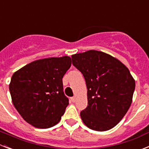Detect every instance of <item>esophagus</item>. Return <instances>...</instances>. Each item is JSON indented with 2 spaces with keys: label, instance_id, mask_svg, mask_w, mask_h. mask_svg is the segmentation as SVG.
Here are the masks:
<instances>
[{
  "label": "esophagus",
  "instance_id": "esophagus-1",
  "mask_svg": "<svg viewBox=\"0 0 149 149\" xmlns=\"http://www.w3.org/2000/svg\"><path fill=\"white\" fill-rule=\"evenodd\" d=\"M70 99H71V101H72V102H75V101H76V98H75V97H72V98H71Z\"/></svg>",
  "mask_w": 149,
  "mask_h": 149
}]
</instances>
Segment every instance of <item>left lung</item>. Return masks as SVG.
Listing matches in <instances>:
<instances>
[{
	"instance_id": "obj_1",
	"label": "left lung",
	"mask_w": 149,
	"mask_h": 149,
	"mask_svg": "<svg viewBox=\"0 0 149 149\" xmlns=\"http://www.w3.org/2000/svg\"><path fill=\"white\" fill-rule=\"evenodd\" d=\"M72 60L87 87L88 105L81 112L83 122L94 131L113 128L132 102L135 81L128 68L113 56L95 50L72 55Z\"/></svg>"
}]
</instances>
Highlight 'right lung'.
Masks as SVG:
<instances>
[{"label":"right lung","instance_id":"add662e5","mask_svg":"<svg viewBox=\"0 0 149 149\" xmlns=\"http://www.w3.org/2000/svg\"><path fill=\"white\" fill-rule=\"evenodd\" d=\"M72 65L69 56L42 59L12 76L9 89L14 107L27 123L38 128L53 127L68 104L63 77Z\"/></svg>","mask_w":149,"mask_h":149}]
</instances>
